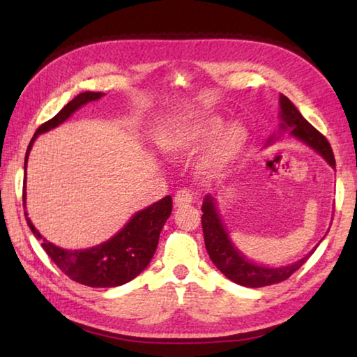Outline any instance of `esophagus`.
I'll return each instance as SVG.
<instances>
[{"label":"esophagus","instance_id":"34e87169","mask_svg":"<svg viewBox=\"0 0 357 357\" xmlns=\"http://www.w3.org/2000/svg\"><path fill=\"white\" fill-rule=\"evenodd\" d=\"M195 197H193V192L190 189H181L176 197H174V206L176 208H183V206H189V204L193 203Z\"/></svg>","mask_w":357,"mask_h":357}]
</instances>
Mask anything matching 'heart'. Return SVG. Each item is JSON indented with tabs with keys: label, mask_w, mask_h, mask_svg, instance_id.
<instances>
[{
	"label": "heart",
	"mask_w": 357,
	"mask_h": 357,
	"mask_svg": "<svg viewBox=\"0 0 357 357\" xmlns=\"http://www.w3.org/2000/svg\"><path fill=\"white\" fill-rule=\"evenodd\" d=\"M225 119L219 114H202L173 124L159 135L160 148L170 155H185L208 146L225 129ZM247 143V132L234 124L223 132L214 144L209 160L213 165H223L233 160Z\"/></svg>",
	"instance_id": "obj_1"
}]
</instances>
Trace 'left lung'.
I'll list each match as a JSON object with an SVG mask.
<instances>
[{"label": "left lung", "instance_id": "1", "mask_svg": "<svg viewBox=\"0 0 357 357\" xmlns=\"http://www.w3.org/2000/svg\"><path fill=\"white\" fill-rule=\"evenodd\" d=\"M279 100L282 118L280 130L291 129V135L312 146L317 153L321 154L324 159L328 160V164L332 168H334V153H332V148L329 142L326 140V137L323 134H319L309 121L302 116L298 108L294 107L293 102L289 100L287 96L280 94ZM273 140L274 137H271L268 140V144ZM202 211L204 244H206L209 258L213 259V263L217 266V269H219L223 275L228 277L231 282L238 283V285L249 288H261L287 280L289 275L296 273V271L309 259L313 250H315L313 249L309 255L301 258L299 261L288 266H282V268H266V266H259L257 263L249 261V259L233 245L231 241H229L228 233L222 225L219 214H217V208L213 197H204Z\"/></svg>", "mask_w": 357, "mask_h": 357}]
</instances>
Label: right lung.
<instances>
[{"label": "right lung", "mask_w": 357, "mask_h": 357, "mask_svg": "<svg viewBox=\"0 0 357 357\" xmlns=\"http://www.w3.org/2000/svg\"><path fill=\"white\" fill-rule=\"evenodd\" d=\"M102 96H104L102 93L93 91L78 94L68 105L63 107V110L56 116H53L47 123L39 126V129L36 130L33 140L29 142V146L26 149L25 174L29 151H31L33 143L38 135L56 128V126L64 123L72 113L77 112L78 108L88 104V102L100 99ZM25 203L26 193L23 190V206H25ZM172 197L167 195L157 203L151 204L146 209L138 211L129 220L128 225L121 229L119 233L114 234L113 238L108 239L107 243L82 250L61 249V247L48 243L36 229L26 213L25 217L28 227L34 236L42 241V247H44L47 255L52 258V261L69 279L93 288H112L124 285V283L135 279L149 264L157 249V244H159L162 228H164L167 219L172 214Z\"/></svg>", "instance_id": "1"}]
</instances>
